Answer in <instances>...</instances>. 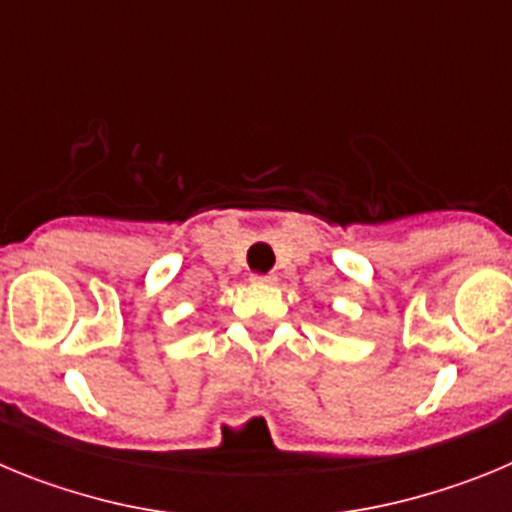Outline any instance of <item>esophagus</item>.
Segmentation results:
<instances>
[{
    "mask_svg": "<svg viewBox=\"0 0 512 512\" xmlns=\"http://www.w3.org/2000/svg\"><path fill=\"white\" fill-rule=\"evenodd\" d=\"M253 282L274 284V282H277V274H253Z\"/></svg>",
    "mask_w": 512,
    "mask_h": 512,
    "instance_id": "1",
    "label": "esophagus"
}]
</instances>
